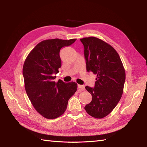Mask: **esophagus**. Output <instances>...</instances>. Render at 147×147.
<instances>
[{"instance_id":"34e87169","label":"esophagus","mask_w":147,"mask_h":147,"mask_svg":"<svg viewBox=\"0 0 147 147\" xmlns=\"http://www.w3.org/2000/svg\"><path fill=\"white\" fill-rule=\"evenodd\" d=\"M78 88L80 89L81 90H82V91H83V90H85V86L82 85H78Z\"/></svg>"}]
</instances>
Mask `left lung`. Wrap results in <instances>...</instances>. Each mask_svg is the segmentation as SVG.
I'll list each match as a JSON object with an SVG mask.
<instances>
[{
	"label": "left lung",
	"mask_w": 147,
	"mask_h": 147,
	"mask_svg": "<svg viewBox=\"0 0 147 147\" xmlns=\"http://www.w3.org/2000/svg\"><path fill=\"white\" fill-rule=\"evenodd\" d=\"M80 40L84 46L86 71L96 74L94 88L85 87L92 100L85 109L91 116L101 119L110 114L120 100L125 70L117 52L107 43L93 36Z\"/></svg>",
	"instance_id": "8db88e82"
}]
</instances>
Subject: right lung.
Here are the masks:
<instances>
[{
    "mask_svg": "<svg viewBox=\"0 0 147 147\" xmlns=\"http://www.w3.org/2000/svg\"><path fill=\"white\" fill-rule=\"evenodd\" d=\"M76 39L46 40L38 43L27 56L23 65L24 86L36 111L49 119L61 116L67 109L68 100L77 90L75 82H54L61 67L59 52Z\"/></svg>",
    "mask_w": 147,
    "mask_h": 147,
    "instance_id": "1",
    "label": "right lung"
}]
</instances>
